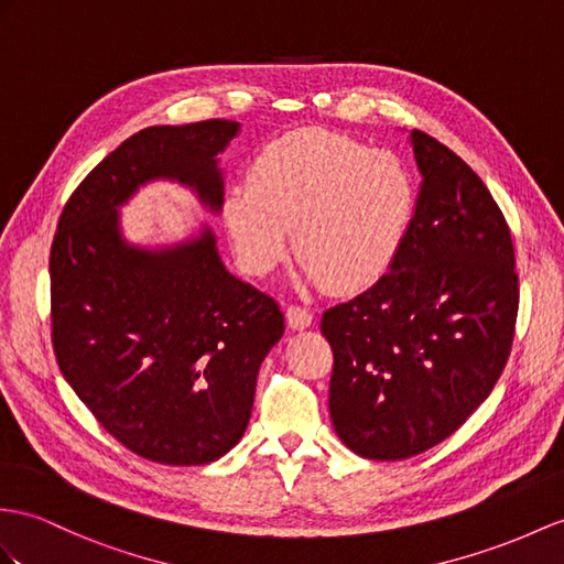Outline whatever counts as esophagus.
<instances>
[{
	"mask_svg": "<svg viewBox=\"0 0 564 564\" xmlns=\"http://www.w3.org/2000/svg\"><path fill=\"white\" fill-rule=\"evenodd\" d=\"M286 325L292 329H306L313 323V315L308 308H301V306H290L286 308Z\"/></svg>",
	"mask_w": 564,
	"mask_h": 564,
	"instance_id": "obj_1",
	"label": "esophagus"
}]
</instances>
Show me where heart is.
<instances>
[{
    "instance_id": "1",
    "label": "heart",
    "mask_w": 564,
    "mask_h": 564,
    "mask_svg": "<svg viewBox=\"0 0 564 564\" xmlns=\"http://www.w3.org/2000/svg\"><path fill=\"white\" fill-rule=\"evenodd\" d=\"M416 215V178L390 150L333 131L290 133L260 150L249 186L225 198V227L241 268L268 274L290 246L299 284L361 292L386 278Z\"/></svg>"
}]
</instances>
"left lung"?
I'll return each mask as SVG.
<instances>
[{"label":"left lung","mask_w":564,"mask_h":564,"mask_svg":"<svg viewBox=\"0 0 564 564\" xmlns=\"http://www.w3.org/2000/svg\"><path fill=\"white\" fill-rule=\"evenodd\" d=\"M421 186L386 278L325 311L335 354L329 419L378 462L443 443L486 402L510 356L519 290L505 217L449 148L409 131Z\"/></svg>","instance_id":"obj_1"}]
</instances>
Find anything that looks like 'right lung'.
Here are the masks:
<instances>
[{
    "mask_svg": "<svg viewBox=\"0 0 564 564\" xmlns=\"http://www.w3.org/2000/svg\"><path fill=\"white\" fill-rule=\"evenodd\" d=\"M239 133L227 119L133 133L74 191L52 243L62 376L109 435L158 464H210L241 441L284 315L225 268L208 225L143 246L123 237L119 210L143 186L174 182L219 215V155Z\"/></svg>",
    "mask_w": 564,
    "mask_h": 564,
    "instance_id": "add662e5",
    "label": "right lung"
}]
</instances>
